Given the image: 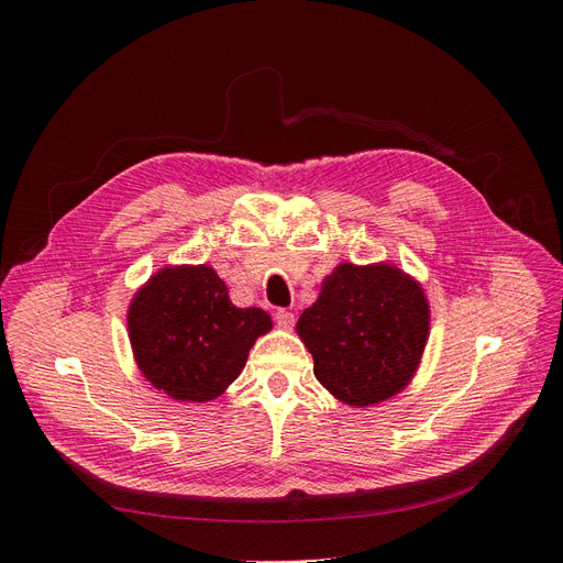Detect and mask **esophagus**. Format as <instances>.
Segmentation results:
<instances>
[{
	"instance_id": "34e87169",
	"label": "esophagus",
	"mask_w": 563,
	"mask_h": 563,
	"mask_svg": "<svg viewBox=\"0 0 563 563\" xmlns=\"http://www.w3.org/2000/svg\"><path fill=\"white\" fill-rule=\"evenodd\" d=\"M275 319H277V323L282 329H291L294 323H296V314L291 312V310H284V308H279L277 312H275Z\"/></svg>"
}]
</instances>
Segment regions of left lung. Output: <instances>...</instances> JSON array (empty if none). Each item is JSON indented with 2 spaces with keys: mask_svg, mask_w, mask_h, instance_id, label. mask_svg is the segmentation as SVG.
Segmentation results:
<instances>
[{
  "mask_svg": "<svg viewBox=\"0 0 563 563\" xmlns=\"http://www.w3.org/2000/svg\"><path fill=\"white\" fill-rule=\"evenodd\" d=\"M298 335L314 360V376L350 406H371L411 380L430 331L422 288L389 265H338L323 279Z\"/></svg>",
  "mask_w": 563,
  "mask_h": 563,
  "instance_id": "1",
  "label": "left lung"
}]
</instances>
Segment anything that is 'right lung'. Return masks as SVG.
<instances>
[{"instance_id": "obj_1", "label": "right lung", "mask_w": 563, "mask_h": 563, "mask_svg": "<svg viewBox=\"0 0 563 563\" xmlns=\"http://www.w3.org/2000/svg\"><path fill=\"white\" fill-rule=\"evenodd\" d=\"M272 329L261 308H234L207 265L157 272L129 308V338L145 378L180 401H209L240 378L255 338Z\"/></svg>"}]
</instances>
